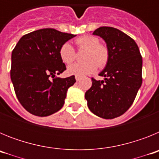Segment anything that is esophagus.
I'll list each match as a JSON object with an SVG mask.
<instances>
[{
  "label": "esophagus",
  "instance_id": "esophagus-1",
  "mask_svg": "<svg viewBox=\"0 0 159 159\" xmlns=\"http://www.w3.org/2000/svg\"><path fill=\"white\" fill-rule=\"evenodd\" d=\"M81 80V76H78V75H75V80L80 81Z\"/></svg>",
  "mask_w": 159,
  "mask_h": 159
}]
</instances>
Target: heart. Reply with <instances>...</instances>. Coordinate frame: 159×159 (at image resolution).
<instances>
[{"instance_id":"1","label":"heart","mask_w":159,"mask_h":159,"mask_svg":"<svg viewBox=\"0 0 159 159\" xmlns=\"http://www.w3.org/2000/svg\"><path fill=\"white\" fill-rule=\"evenodd\" d=\"M76 44L80 49H86L83 63H76L68 66L67 72L69 75H83L91 74L97 69V67H103L109 59V51L107 46L99 43V40L95 36L84 35L77 38ZM60 57L64 63L70 64L75 60V52L68 42L63 43L60 48Z\"/></svg>"}]
</instances>
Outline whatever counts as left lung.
I'll return each mask as SVG.
<instances>
[{"label": "left lung", "mask_w": 159, "mask_h": 159, "mask_svg": "<svg viewBox=\"0 0 159 159\" xmlns=\"http://www.w3.org/2000/svg\"><path fill=\"white\" fill-rule=\"evenodd\" d=\"M93 35L104 40L109 59L92 85L85 93L90 111L106 119L119 117L131 106L142 85L143 59L132 38L115 28L100 27Z\"/></svg>", "instance_id": "left-lung-1"}]
</instances>
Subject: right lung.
Here are the masks:
<instances>
[{
    "mask_svg": "<svg viewBox=\"0 0 159 159\" xmlns=\"http://www.w3.org/2000/svg\"><path fill=\"white\" fill-rule=\"evenodd\" d=\"M75 36L43 29L23 36L14 48L11 80L18 100L29 113L44 117L64 106L67 89L75 83V76L54 77L66 70L60 57V47Z\"/></svg>",
    "mask_w": 159,
    "mask_h": 159,
    "instance_id": "1",
    "label": "right lung"
}]
</instances>
